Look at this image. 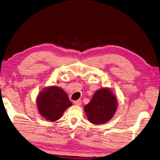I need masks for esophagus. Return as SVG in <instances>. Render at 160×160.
<instances>
[{
  "label": "esophagus",
  "mask_w": 160,
  "mask_h": 160,
  "mask_svg": "<svg viewBox=\"0 0 160 160\" xmlns=\"http://www.w3.org/2000/svg\"><path fill=\"white\" fill-rule=\"evenodd\" d=\"M74 103L77 106H80L81 104H82V101H81V100H76V101H74Z\"/></svg>",
  "instance_id": "obj_1"
}]
</instances>
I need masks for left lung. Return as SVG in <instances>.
I'll list each match as a JSON object with an SVG mask.
<instances>
[{"mask_svg":"<svg viewBox=\"0 0 160 160\" xmlns=\"http://www.w3.org/2000/svg\"><path fill=\"white\" fill-rule=\"evenodd\" d=\"M116 97L108 88L97 90L89 102L84 106L88 119L94 124L108 122L114 116L117 110Z\"/></svg>","mask_w":160,"mask_h":160,"instance_id":"8db88e82","label":"left lung"}]
</instances>
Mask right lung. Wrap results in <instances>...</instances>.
Listing matches in <instances>:
<instances>
[{
    "label": "right lung",
    "instance_id": "add662e5",
    "mask_svg": "<svg viewBox=\"0 0 160 160\" xmlns=\"http://www.w3.org/2000/svg\"><path fill=\"white\" fill-rule=\"evenodd\" d=\"M37 104L40 114L50 122L59 120L67 108L72 105L66 92L56 86L46 88L41 92Z\"/></svg>",
    "mask_w": 160,
    "mask_h": 160
}]
</instances>
